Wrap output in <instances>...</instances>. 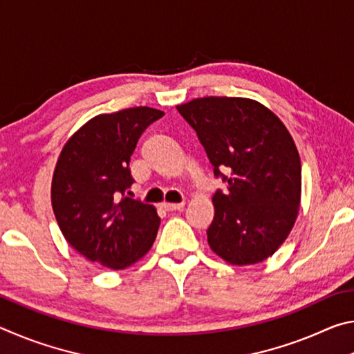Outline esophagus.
<instances>
[{
  "label": "esophagus",
  "instance_id": "1",
  "mask_svg": "<svg viewBox=\"0 0 354 354\" xmlns=\"http://www.w3.org/2000/svg\"><path fill=\"white\" fill-rule=\"evenodd\" d=\"M184 205H185V203L181 201V203H164L162 206H164L165 211L171 212V211H181V209L184 207Z\"/></svg>",
  "mask_w": 354,
  "mask_h": 354
}]
</instances>
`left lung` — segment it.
I'll return each instance as SVG.
<instances>
[{
    "mask_svg": "<svg viewBox=\"0 0 354 354\" xmlns=\"http://www.w3.org/2000/svg\"><path fill=\"white\" fill-rule=\"evenodd\" d=\"M176 109L195 129L215 178L227 183L212 198L209 247L232 266L266 261L289 236L301 198V162L289 131L248 98H196Z\"/></svg>",
    "mask_w": 354,
    "mask_h": 354,
    "instance_id": "8db88e82",
    "label": "left lung"
}]
</instances>
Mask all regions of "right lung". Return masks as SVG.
I'll list each match as a JSON object with an SVG mask.
<instances>
[{
	"instance_id": "1",
	"label": "right lung",
	"mask_w": 354,
	"mask_h": 354,
	"mask_svg": "<svg viewBox=\"0 0 354 354\" xmlns=\"http://www.w3.org/2000/svg\"><path fill=\"white\" fill-rule=\"evenodd\" d=\"M164 115L153 107L101 113L76 131L59 156L51 203L64 237L97 266L122 270L145 256L160 218L151 205L127 196L139 137Z\"/></svg>"
}]
</instances>
